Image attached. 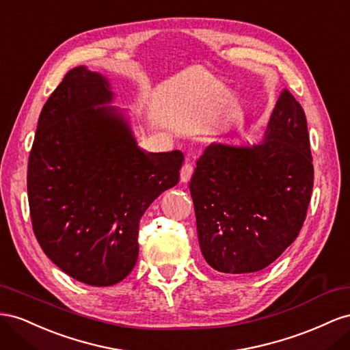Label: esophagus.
<instances>
[{"instance_id": "obj_1", "label": "esophagus", "mask_w": 350, "mask_h": 350, "mask_svg": "<svg viewBox=\"0 0 350 350\" xmlns=\"http://www.w3.org/2000/svg\"><path fill=\"white\" fill-rule=\"evenodd\" d=\"M193 172H195L193 164H192V163H186V164L182 167V170H180V180H182L183 183H187L189 180H191V177H192Z\"/></svg>"}]
</instances>
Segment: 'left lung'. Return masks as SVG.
Here are the masks:
<instances>
[{
  "label": "left lung",
  "mask_w": 350,
  "mask_h": 350,
  "mask_svg": "<svg viewBox=\"0 0 350 350\" xmlns=\"http://www.w3.org/2000/svg\"><path fill=\"white\" fill-rule=\"evenodd\" d=\"M314 165L302 105L284 89L265 139L209 145L191 195L205 261L219 273H256L291 246L311 202Z\"/></svg>",
  "instance_id": "obj_1"
}]
</instances>
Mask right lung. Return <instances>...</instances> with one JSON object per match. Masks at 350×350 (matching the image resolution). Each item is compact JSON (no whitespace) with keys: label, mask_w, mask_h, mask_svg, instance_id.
Here are the masks:
<instances>
[{"label":"right lung","mask_w":350,"mask_h":350,"mask_svg":"<svg viewBox=\"0 0 350 350\" xmlns=\"http://www.w3.org/2000/svg\"><path fill=\"white\" fill-rule=\"evenodd\" d=\"M105 79L76 67L48 98L27 164L33 233L45 255L89 286H113L132 271L139 223L178 183L180 151L145 154L111 108Z\"/></svg>","instance_id":"right-lung-1"}]
</instances>
